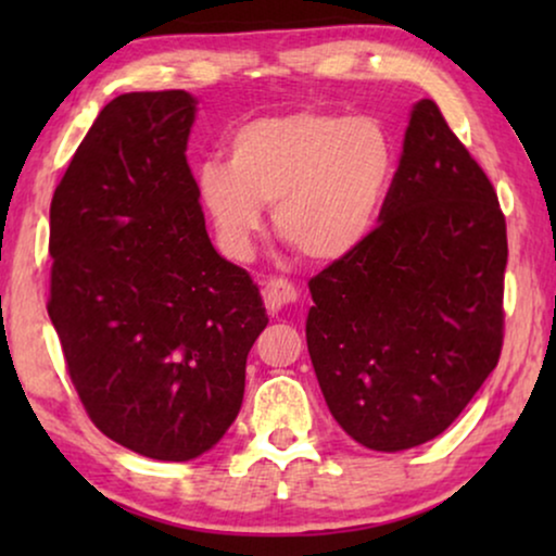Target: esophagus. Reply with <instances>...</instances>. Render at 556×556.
Segmentation results:
<instances>
[{
	"label": "esophagus",
	"instance_id": "1",
	"mask_svg": "<svg viewBox=\"0 0 556 556\" xmlns=\"http://www.w3.org/2000/svg\"><path fill=\"white\" fill-rule=\"evenodd\" d=\"M263 299L268 311L278 314V311H283L286 306L299 301V291H295L293 283H288L283 278H270L268 283L263 286Z\"/></svg>",
	"mask_w": 556,
	"mask_h": 556
}]
</instances>
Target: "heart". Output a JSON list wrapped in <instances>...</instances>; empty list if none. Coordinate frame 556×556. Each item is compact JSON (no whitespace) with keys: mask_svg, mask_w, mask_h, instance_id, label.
Returning <instances> with one entry per match:
<instances>
[{"mask_svg":"<svg viewBox=\"0 0 556 556\" xmlns=\"http://www.w3.org/2000/svg\"><path fill=\"white\" fill-rule=\"evenodd\" d=\"M397 179V147L375 116L303 109L263 116L230 139V162L197 166L194 194L225 255L245 261L263 207L288 245L339 263L375 235Z\"/></svg>","mask_w":556,"mask_h":556,"instance_id":"obj_1","label":"heart"}]
</instances>
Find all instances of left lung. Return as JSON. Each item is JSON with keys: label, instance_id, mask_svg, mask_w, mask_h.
<instances>
[{"label": "left lung", "instance_id": "left-lung-1", "mask_svg": "<svg viewBox=\"0 0 556 556\" xmlns=\"http://www.w3.org/2000/svg\"><path fill=\"white\" fill-rule=\"evenodd\" d=\"M506 257L493 185L417 101L375 235L308 280L311 364L346 435L397 453L447 430L498 364Z\"/></svg>", "mask_w": 556, "mask_h": 556}]
</instances>
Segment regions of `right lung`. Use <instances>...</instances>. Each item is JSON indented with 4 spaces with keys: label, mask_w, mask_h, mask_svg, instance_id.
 Returning a JSON list of instances; mask_svg holds the SVG:
<instances>
[{
    "label": "right lung",
    "mask_w": 556,
    "mask_h": 556,
    "mask_svg": "<svg viewBox=\"0 0 556 556\" xmlns=\"http://www.w3.org/2000/svg\"><path fill=\"white\" fill-rule=\"evenodd\" d=\"M194 113L187 90L113 98L50 204L48 314L83 407L113 443L174 463L223 440L268 326L204 227L185 156Z\"/></svg>",
    "instance_id": "add662e5"
}]
</instances>
